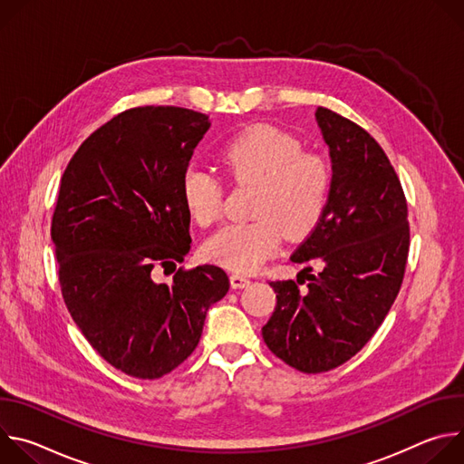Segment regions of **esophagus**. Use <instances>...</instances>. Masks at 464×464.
<instances>
[{
  "instance_id": "34e87169",
  "label": "esophagus",
  "mask_w": 464,
  "mask_h": 464,
  "mask_svg": "<svg viewBox=\"0 0 464 464\" xmlns=\"http://www.w3.org/2000/svg\"><path fill=\"white\" fill-rule=\"evenodd\" d=\"M229 281H231V286H233L235 290L246 288V286L249 285V279H247L246 276H240V274H233V276L229 277Z\"/></svg>"
}]
</instances>
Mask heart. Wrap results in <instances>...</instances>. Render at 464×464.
<instances>
[{
    "instance_id": "1",
    "label": "heart",
    "mask_w": 464,
    "mask_h": 464,
    "mask_svg": "<svg viewBox=\"0 0 464 464\" xmlns=\"http://www.w3.org/2000/svg\"><path fill=\"white\" fill-rule=\"evenodd\" d=\"M220 163L237 183H256L253 222L220 227L204 244V256L220 266L249 274L274 256L283 235L303 238L321 222L334 187V167L324 154L304 152L299 140L274 126H253L220 149ZM181 200L202 227L224 209L222 179L200 167L181 178Z\"/></svg>"
}]
</instances>
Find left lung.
Segmentation results:
<instances>
[{"label": "left lung", "instance_id": "8db88e82", "mask_svg": "<svg viewBox=\"0 0 464 464\" xmlns=\"http://www.w3.org/2000/svg\"><path fill=\"white\" fill-rule=\"evenodd\" d=\"M315 119L334 187L292 260L317 262L319 272L306 266L297 281H272L277 306L262 326L268 349L308 374L336 369L372 338L401 292L410 251L408 202L382 147L333 110L319 106Z\"/></svg>", "mask_w": 464, "mask_h": 464}]
</instances>
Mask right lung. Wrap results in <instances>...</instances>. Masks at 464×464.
Listing matches in <instances>:
<instances>
[{"label":"right lung","mask_w":464,"mask_h":464,"mask_svg":"<svg viewBox=\"0 0 464 464\" xmlns=\"http://www.w3.org/2000/svg\"><path fill=\"white\" fill-rule=\"evenodd\" d=\"M209 115L130 108L97 128L65 167L51 222L62 297L90 345L128 376L156 380L202 338L229 290L211 264L179 268L190 249L181 178Z\"/></svg>","instance_id":"right-lung-1"}]
</instances>
